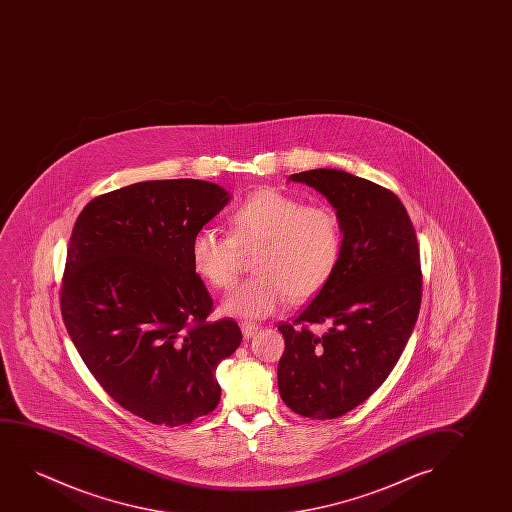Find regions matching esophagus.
I'll use <instances>...</instances> for the list:
<instances>
[{
  "label": "esophagus",
  "instance_id": "obj_1",
  "mask_svg": "<svg viewBox=\"0 0 512 512\" xmlns=\"http://www.w3.org/2000/svg\"><path fill=\"white\" fill-rule=\"evenodd\" d=\"M259 325H257V323H252V322H243L241 323V332H243V336L245 337H248V339H250V337H253L255 336V334H257V332H259Z\"/></svg>",
  "mask_w": 512,
  "mask_h": 512
}]
</instances>
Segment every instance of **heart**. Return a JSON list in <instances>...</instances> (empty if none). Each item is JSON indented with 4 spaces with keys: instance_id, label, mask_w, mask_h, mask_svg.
<instances>
[{
    "instance_id": "1",
    "label": "heart",
    "mask_w": 512,
    "mask_h": 512,
    "mask_svg": "<svg viewBox=\"0 0 512 512\" xmlns=\"http://www.w3.org/2000/svg\"><path fill=\"white\" fill-rule=\"evenodd\" d=\"M231 234L201 227L190 241L192 267L211 287L229 288L241 271V246L262 243L259 274L225 295L222 311L266 318L308 299L330 280L343 252V227L329 204H304L276 189L255 190L232 210Z\"/></svg>"
}]
</instances>
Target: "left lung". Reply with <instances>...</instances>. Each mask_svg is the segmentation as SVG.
<instances>
[{
    "mask_svg": "<svg viewBox=\"0 0 512 512\" xmlns=\"http://www.w3.org/2000/svg\"><path fill=\"white\" fill-rule=\"evenodd\" d=\"M288 180L327 197L343 252L315 299L278 327V388L294 413L332 420L369 399L406 348L421 304L418 239L404 204L378 183L325 168ZM316 324L326 330L315 333Z\"/></svg>",
    "mask_w": 512,
    "mask_h": 512,
    "instance_id": "8db88e82",
    "label": "left lung"
}]
</instances>
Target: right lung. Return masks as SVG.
I'll return each mask as SVG.
<instances>
[{
	"instance_id": "obj_1",
	"label": "right lung",
	"mask_w": 512,
	"mask_h": 512,
	"mask_svg": "<svg viewBox=\"0 0 512 512\" xmlns=\"http://www.w3.org/2000/svg\"><path fill=\"white\" fill-rule=\"evenodd\" d=\"M231 194L203 180H152L92 199L78 215L61 313L99 385L154 425L178 427L220 400L217 365L241 344L190 262V241Z\"/></svg>"
}]
</instances>
